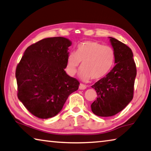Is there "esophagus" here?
I'll list each match as a JSON object with an SVG mask.
<instances>
[{"label":"esophagus","instance_id":"1","mask_svg":"<svg viewBox=\"0 0 151 151\" xmlns=\"http://www.w3.org/2000/svg\"><path fill=\"white\" fill-rule=\"evenodd\" d=\"M79 89H81V90H83V89H86V86L85 85H83V84H82V83H80V86H79Z\"/></svg>","mask_w":151,"mask_h":151}]
</instances>
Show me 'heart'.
I'll list each match as a JSON object with an SVG mask.
<instances>
[{
  "label": "heart",
  "instance_id": "heart-1",
  "mask_svg": "<svg viewBox=\"0 0 151 151\" xmlns=\"http://www.w3.org/2000/svg\"><path fill=\"white\" fill-rule=\"evenodd\" d=\"M115 51L109 46H103L99 42L87 40L78 44L74 53L67 58V70L74 76L81 63L80 76L84 81L91 78L99 80L106 76L113 65Z\"/></svg>",
  "mask_w": 151,
  "mask_h": 151
}]
</instances>
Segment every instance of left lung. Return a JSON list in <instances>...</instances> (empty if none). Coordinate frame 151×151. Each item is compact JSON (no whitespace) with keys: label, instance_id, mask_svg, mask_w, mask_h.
I'll use <instances>...</instances> for the list:
<instances>
[{"label":"left lung","instance_id":"8db88e82","mask_svg":"<svg viewBox=\"0 0 151 151\" xmlns=\"http://www.w3.org/2000/svg\"><path fill=\"white\" fill-rule=\"evenodd\" d=\"M115 65L106 76L91 86L97 95L91 105V111L99 117H111L121 111L133 99L136 64L130 47L112 37Z\"/></svg>","mask_w":151,"mask_h":151}]
</instances>
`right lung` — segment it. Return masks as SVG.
<instances>
[{"label": "right lung", "instance_id": "obj_1", "mask_svg": "<svg viewBox=\"0 0 151 151\" xmlns=\"http://www.w3.org/2000/svg\"><path fill=\"white\" fill-rule=\"evenodd\" d=\"M63 37L44 38L28 46L16 70L18 98L40 119L54 117L80 82L66 73L68 47Z\"/></svg>", "mask_w": 151, "mask_h": 151}]
</instances>
